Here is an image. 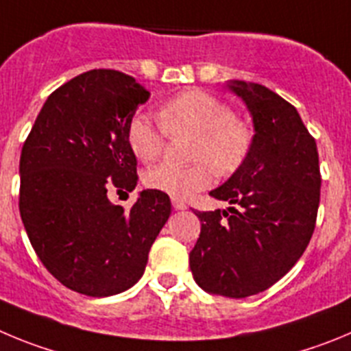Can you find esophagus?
Wrapping results in <instances>:
<instances>
[{
  "instance_id": "esophagus-1",
  "label": "esophagus",
  "mask_w": 351,
  "mask_h": 351,
  "mask_svg": "<svg viewBox=\"0 0 351 351\" xmlns=\"http://www.w3.org/2000/svg\"><path fill=\"white\" fill-rule=\"evenodd\" d=\"M173 208H175V210H185L187 204L183 203V201H180V199H173Z\"/></svg>"
}]
</instances>
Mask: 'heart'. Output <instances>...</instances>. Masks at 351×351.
<instances>
[{
	"mask_svg": "<svg viewBox=\"0 0 351 351\" xmlns=\"http://www.w3.org/2000/svg\"><path fill=\"white\" fill-rule=\"evenodd\" d=\"M168 132L194 134L192 159L199 162L156 164L145 171L143 182L148 189L176 199L211 185L213 168L222 175L234 173L252 147L250 129L236 119L227 103L203 90H187L166 101L159 108V121L145 113L134 117L128 128L129 147L138 159L150 162L162 152Z\"/></svg>",
	"mask_w": 351,
	"mask_h": 351,
	"instance_id": "b5f03b06",
	"label": "heart"
}]
</instances>
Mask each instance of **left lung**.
I'll list each match as a JSON object with an SVG mask.
<instances>
[{
  "label": "left lung",
  "mask_w": 351,
  "mask_h": 351,
  "mask_svg": "<svg viewBox=\"0 0 351 351\" xmlns=\"http://www.w3.org/2000/svg\"><path fill=\"white\" fill-rule=\"evenodd\" d=\"M254 122L241 168L210 192L226 210L195 211L201 234L189 261L199 287L223 298L264 292L304 254L320 203L313 136L298 110L264 85L229 80Z\"/></svg>",
  "instance_id": "left-lung-1"
}]
</instances>
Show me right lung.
Wrapping results in <instances>:
<instances>
[{"instance_id":"add662e5","label":"right lung","mask_w":351,"mask_h":351,"mask_svg":"<svg viewBox=\"0 0 351 351\" xmlns=\"http://www.w3.org/2000/svg\"><path fill=\"white\" fill-rule=\"evenodd\" d=\"M150 93L129 75L93 69L53 90L22 147L19 210L34 252L56 280L90 298L131 289L171 215L147 189L131 210L110 189L136 187L128 128Z\"/></svg>"}]
</instances>
